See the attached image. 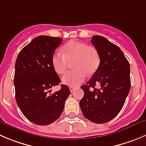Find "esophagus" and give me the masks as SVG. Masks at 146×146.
Listing matches in <instances>:
<instances>
[{
    "instance_id": "esophagus-1",
    "label": "esophagus",
    "mask_w": 146,
    "mask_h": 146,
    "mask_svg": "<svg viewBox=\"0 0 146 146\" xmlns=\"http://www.w3.org/2000/svg\"><path fill=\"white\" fill-rule=\"evenodd\" d=\"M75 90H76V88L71 87V86H70V92H71V93H73V92Z\"/></svg>"
}]
</instances>
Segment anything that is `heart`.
<instances>
[{
	"instance_id": "obj_1",
	"label": "heart",
	"mask_w": 146,
	"mask_h": 146,
	"mask_svg": "<svg viewBox=\"0 0 146 146\" xmlns=\"http://www.w3.org/2000/svg\"><path fill=\"white\" fill-rule=\"evenodd\" d=\"M63 54L60 52L53 53L52 65L58 74H63L73 63L75 70L69 71L62 78L64 84L71 87L79 86L88 75H93L98 68L100 57L98 51L93 46L76 40H70L62 47Z\"/></svg>"
}]
</instances>
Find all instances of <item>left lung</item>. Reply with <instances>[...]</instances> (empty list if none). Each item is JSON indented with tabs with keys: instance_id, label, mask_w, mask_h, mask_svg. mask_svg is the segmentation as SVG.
Returning <instances> with one entry per match:
<instances>
[{
	"instance_id": "1",
	"label": "left lung",
	"mask_w": 146,
	"mask_h": 146,
	"mask_svg": "<svg viewBox=\"0 0 146 146\" xmlns=\"http://www.w3.org/2000/svg\"><path fill=\"white\" fill-rule=\"evenodd\" d=\"M91 42L98 51L100 63L86 85L80 107L85 118L95 123L113 119L121 111L131 89L129 62L122 50L106 38L93 35ZM96 84L100 89H96Z\"/></svg>"
}]
</instances>
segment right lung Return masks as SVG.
<instances>
[{"mask_svg":"<svg viewBox=\"0 0 146 146\" xmlns=\"http://www.w3.org/2000/svg\"><path fill=\"white\" fill-rule=\"evenodd\" d=\"M62 40L58 37L38 36L21 50L15 61V100L24 116L36 125H47L56 121L70 93L63 84L53 94L49 90L60 83L51 58Z\"/></svg>","mask_w":146,"mask_h":146,"instance_id":"right-lung-1","label":"right lung"}]
</instances>
